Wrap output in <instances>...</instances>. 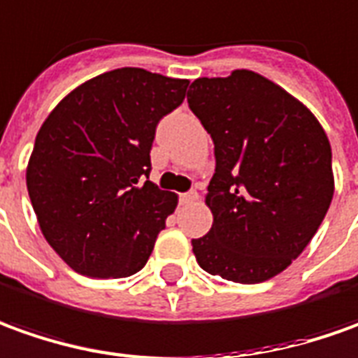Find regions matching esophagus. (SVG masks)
Masks as SVG:
<instances>
[{
    "instance_id": "1",
    "label": "esophagus",
    "mask_w": 358,
    "mask_h": 358,
    "mask_svg": "<svg viewBox=\"0 0 358 358\" xmlns=\"http://www.w3.org/2000/svg\"><path fill=\"white\" fill-rule=\"evenodd\" d=\"M199 199V193L194 191V189H191L189 193H183V194H179V203L181 204H189V203H193V201H196Z\"/></svg>"
}]
</instances>
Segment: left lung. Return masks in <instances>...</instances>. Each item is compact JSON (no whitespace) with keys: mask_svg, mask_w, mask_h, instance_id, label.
I'll use <instances>...</instances> for the list:
<instances>
[{"mask_svg":"<svg viewBox=\"0 0 358 358\" xmlns=\"http://www.w3.org/2000/svg\"><path fill=\"white\" fill-rule=\"evenodd\" d=\"M189 108L214 142L206 194L210 231L193 240L199 265L255 285L304 251L334 199L331 146L302 103L248 70L199 78Z\"/></svg>","mask_w":358,"mask_h":358,"instance_id":"obj_1","label":"left lung"}]
</instances>
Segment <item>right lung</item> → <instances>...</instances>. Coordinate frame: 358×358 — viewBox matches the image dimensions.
<instances>
[{"mask_svg": "<svg viewBox=\"0 0 358 358\" xmlns=\"http://www.w3.org/2000/svg\"><path fill=\"white\" fill-rule=\"evenodd\" d=\"M189 87L142 68L85 81L36 134L27 189L44 238L76 273L122 278L154 250L177 196L150 181L159 120Z\"/></svg>", "mask_w": 358, "mask_h": 358, "instance_id": "right-lung-1", "label": "right lung"}]
</instances>
